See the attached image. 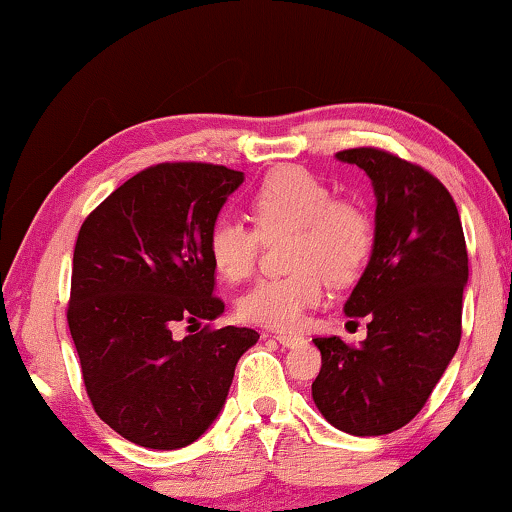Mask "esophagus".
Masks as SVG:
<instances>
[{
    "instance_id": "esophagus-1",
    "label": "esophagus",
    "mask_w": 512,
    "mask_h": 512,
    "mask_svg": "<svg viewBox=\"0 0 512 512\" xmlns=\"http://www.w3.org/2000/svg\"><path fill=\"white\" fill-rule=\"evenodd\" d=\"M275 338H277L279 345H284V347H298V345H303V342H305L303 335H293V333H277Z\"/></svg>"
}]
</instances>
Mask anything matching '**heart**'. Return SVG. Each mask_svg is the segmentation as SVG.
<instances>
[{"label":"heart","instance_id":"obj_1","mask_svg":"<svg viewBox=\"0 0 512 512\" xmlns=\"http://www.w3.org/2000/svg\"><path fill=\"white\" fill-rule=\"evenodd\" d=\"M254 228L216 221L207 251L226 282H242L256 270L263 242L291 235L286 265L291 272L256 282L237 303L244 321L291 331L307 310L324 300L326 282L349 286L361 277L375 249V221L361 202L335 198L305 167H277L249 198Z\"/></svg>","mask_w":512,"mask_h":512}]
</instances>
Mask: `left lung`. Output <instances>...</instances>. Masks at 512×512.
I'll use <instances>...</instances> for the list:
<instances>
[{
    "label": "left lung",
    "instance_id": "8db88e82",
    "mask_svg": "<svg viewBox=\"0 0 512 512\" xmlns=\"http://www.w3.org/2000/svg\"><path fill=\"white\" fill-rule=\"evenodd\" d=\"M373 181L375 249L345 303L363 345L314 338L312 398L335 429L382 436L415 419L461 340L468 254L452 195L422 165L375 146L338 153Z\"/></svg>",
    "mask_w": 512,
    "mask_h": 512
}]
</instances>
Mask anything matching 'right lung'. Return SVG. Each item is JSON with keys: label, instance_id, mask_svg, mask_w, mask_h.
I'll list each match as a JSON object with an SVG mask.
<instances>
[{"label": "right lung", "instance_id": "obj_1", "mask_svg": "<svg viewBox=\"0 0 512 512\" xmlns=\"http://www.w3.org/2000/svg\"><path fill=\"white\" fill-rule=\"evenodd\" d=\"M242 172L160 163L137 172L86 216L76 237L67 324L93 410L130 443L177 450L226 403L254 328L205 326L177 340L179 321H214L207 235Z\"/></svg>", "mask_w": 512, "mask_h": 512}]
</instances>
